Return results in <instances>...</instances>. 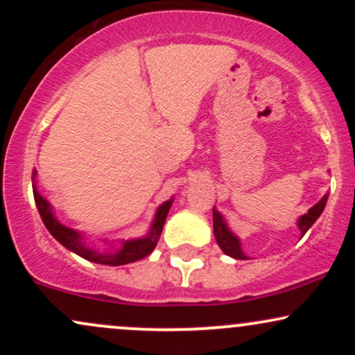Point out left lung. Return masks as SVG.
Masks as SVG:
<instances>
[{"label": "left lung", "mask_w": 355, "mask_h": 355, "mask_svg": "<svg viewBox=\"0 0 355 355\" xmlns=\"http://www.w3.org/2000/svg\"><path fill=\"white\" fill-rule=\"evenodd\" d=\"M327 197L329 195H324V197H322L320 200L307 211V214L299 218V229L302 232V235L311 229L313 223H315V220L320 217V214L325 209V203H327ZM214 234H215V239H217L218 247L222 248L227 255L234 257V259H239V260L247 259V255L242 252V247H240V240L232 234L229 227H227L225 220H223V217L217 210H214Z\"/></svg>", "instance_id": "1"}]
</instances>
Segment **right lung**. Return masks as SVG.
Returning a JSON list of instances; mask_svg holds the SVG:
<instances>
[{
	"label": "right lung",
	"mask_w": 355,
	"mask_h": 355,
	"mask_svg": "<svg viewBox=\"0 0 355 355\" xmlns=\"http://www.w3.org/2000/svg\"><path fill=\"white\" fill-rule=\"evenodd\" d=\"M36 172H33V177ZM33 195H35V203L38 207L40 215H42V220L46 227L48 232L55 237L63 247H67L68 250L75 252L76 255L83 257V259L89 260V262L95 263H103V266H125V263L137 262V260L145 259L146 255L152 254L155 245H157L158 237H160L162 230H164L165 218L168 215L170 207H172V200L162 203L158 207L157 214H155V220L152 223V229H150L148 235L144 239H135V240H126V242L121 243L120 248L110 252H96L93 248H89L87 243L83 242V237H81L80 232L68 229L63 223H60L58 220L55 218L51 211V205L40 195V191L36 190V185L33 183Z\"/></svg>",
	"instance_id": "add662e5"
}]
</instances>
